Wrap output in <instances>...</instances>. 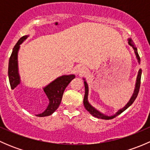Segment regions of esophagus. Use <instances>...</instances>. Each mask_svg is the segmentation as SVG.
Returning a JSON list of instances; mask_svg holds the SVG:
<instances>
[{
    "label": "esophagus",
    "instance_id": "34e87169",
    "mask_svg": "<svg viewBox=\"0 0 150 150\" xmlns=\"http://www.w3.org/2000/svg\"><path fill=\"white\" fill-rule=\"evenodd\" d=\"M76 72L77 74H79V75H84V74L86 72V68L84 66H82V65L78 66L76 69Z\"/></svg>",
    "mask_w": 150,
    "mask_h": 150
}]
</instances>
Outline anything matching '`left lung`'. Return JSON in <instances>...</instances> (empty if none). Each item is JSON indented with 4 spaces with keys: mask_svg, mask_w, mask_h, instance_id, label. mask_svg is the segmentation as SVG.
<instances>
[{
    "mask_svg": "<svg viewBox=\"0 0 150 150\" xmlns=\"http://www.w3.org/2000/svg\"><path fill=\"white\" fill-rule=\"evenodd\" d=\"M128 44H129L130 46H132L133 48L134 49L135 54H136V55H137V59H138V62H140V57H139V56L138 53H137V47H136L135 44H134V43L132 41V40H131V39H128ZM141 76H142V69H139V74H138V77H137V84H136V88H135V90H134V94H133L132 97H131V99H130V101L128 102V104H127L126 105H125V107H123V108H122L121 110H119V111L117 112L116 113L115 115H112V116L104 115L102 114L101 112H99V111H97L96 109L93 108V107H92V106L88 103V88L87 83H86V81H84L85 96H84V99H83V104H84L85 108L86 109V110H87V111L90 114H91L92 115L94 116V117H97V118L104 119V120H111V119H113L114 117H115L116 116H117V115H119L120 114H121L122 112L125 111V110H126L127 108H128V107H129L131 105V104L134 103V102L135 101V99H137V96H138L139 91V88H140Z\"/></svg>",
    "mask_w": 150,
    "mask_h": 150,
    "instance_id": "8db88e82",
    "label": "left lung"
}]
</instances>
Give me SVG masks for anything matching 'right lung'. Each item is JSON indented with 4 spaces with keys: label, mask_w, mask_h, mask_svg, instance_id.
I'll return each mask as SVG.
<instances>
[{
    "label": "right lung",
    "mask_w": 150,
    "mask_h": 150,
    "mask_svg": "<svg viewBox=\"0 0 150 150\" xmlns=\"http://www.w3.org/2000/svg\"><path fill=\"white\" fill-rule=\"evenodd\" d=\"M28 35H25L21 38L15 46L13 47V51L11 53L9 63H8V79H9L10 86L11 89H14L20 83L19 73H18V64H17V54L19 48V45L28 38ZM75 78L74 75H63L57 78L49 85L43 88L47 97L49 99V104L48 107L43 112L37 115L38 117H46L51 115L53 112L59 106L62 99L63 93L68 84L71 82L72 79Z\"/></svg>",
    "instance_id": "obj_1"
}]
</instances>
